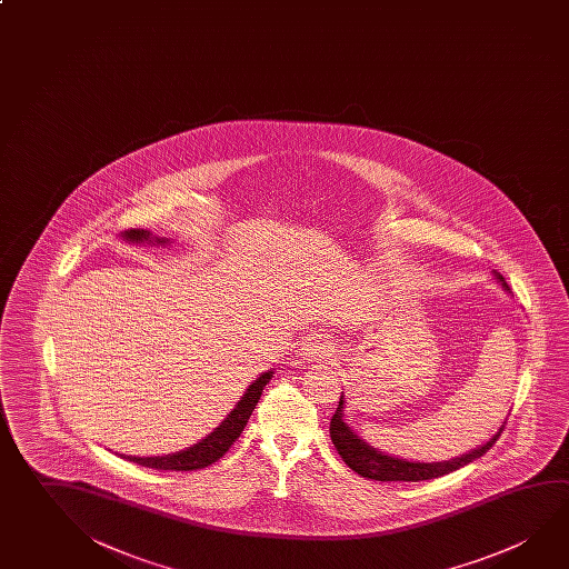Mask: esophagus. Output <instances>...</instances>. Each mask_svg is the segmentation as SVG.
I'll return each mask as SVG.
<instances>
[{
    "instance_id": "1",
    "label": "esophagus",
    "mask_w": 569,
    "mask_h": 569,
    "mask_svg": "<svg viewBox=\"0 0 569 569\" xmlns=\"http://www.w3.org/2000/svg\"><path fill=\"white\" fill-rule=\"evenodd\" d=\"M301 349H303L301 356L306 359L328 358V356H331L328 346L321 343V341H308V343H303Z\"/></svg>"
}]
</instances>
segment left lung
I'll return each instance as SVG.
<instances>
[{
	"instance_id": "left-lung-1",
	"label": "left lung",
	"mask_w": 569,
	"mask_h": 569,
	"mask_svg": "<svg viewBox=\"0 0 569 569\" xmlns=\"http://www.w3.org/2000/svg\"><path fill=\"white\" fill-rule=\"evenodd\" d=\"M493 278L498 280L501 288L509 291V286L501 273L493 270ZM343 408H346V398L341 393L338 409H336L331 423H329L331 441H333L339 456L348 463L349 468L359 473L361 478L376 479V481H423V479L441 478L446 473H451L456 469L468 466L473 459L481 458L498 441L501 431H503V423H506L503 421L498 431L486 443H481L479 448L471 449L468 453H463L459 458L448 459V461L426 463V461H409V459L396 458V456H389V453H383L373 446H369L366 439L359 438L353 428L348 426V421L343 419Z\"/></svg>"
}]
</instances>
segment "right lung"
<instances>
[{
  "instance_id": "right-lung-1",
  "label": "right lung",
  "mask_w": 569,
  "mask_h": 569,
  "mask_svg": "<svg viewBox=\"0 0 569 569\" xmlns=\"http://www.w3.org/2000/svg\"><path fill=\"white\" fill-rule=\"evenodd\" d=\"M121 238L130 243H160V246L170 243L168 238H156L148 230H128L126 233H121ZM271 378H273V369H268L261 373L260 378L253 379L250 388L246 389V393L236 403V408L228 413V418L223 419L210 436L200 439L191 448L181 449V451L168 453V456H156V458H136V456H123V453H121V458L140 463L143 468L160 469V471L163 469L191 471V469L208 468L213 461L223 458L226 451L233 446V441L240 438L241 431L250 419L251 411L260 401L261 391L270 383Z\"/></svg>"
}]
</instances>
